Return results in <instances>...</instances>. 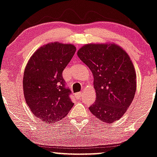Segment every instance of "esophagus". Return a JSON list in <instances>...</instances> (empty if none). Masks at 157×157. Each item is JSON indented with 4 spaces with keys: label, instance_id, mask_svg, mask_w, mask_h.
Segmentation results:
<instances>
[{
    "label": "esophagus",
    "instance_id": "obj_1",
    "mask_svg": "<svg viewBox=\"0 0 157 157\" xmlns=\"http://www.w3.org/2000/svg\"><path fill=\"white\" fill-rule=\"evenodd\" d=\"M82 92H79V93H77V94H76V96H77L78 98H80L81 96H82Z\"/></svg>",
    "mask_w": 157,
    "mask_h": 157
}]
</instances>
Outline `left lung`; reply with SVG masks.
I'll use <instances>...</instances> for the list:
<instances>
[{
  "instance_id": "8db88e82",
  "label": "left lung",
  "mask_w": 157,
  "mask_h": 157,
  "mask_svg": "<svg viewBox=\"0 0 157 157\" xmlns=\"http://www.w3.org/2000/svg\"><path fill=\"white\" fill-rule=\"evenodd\" d=\"M77 56L94 78L96 99L90 112L104 122L118 120L130 106L136 90V73L130 56L114 43L85 45Z\"/></svg>"
}]
</instances>
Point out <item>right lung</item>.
I'll return each instance as SVG.
<instances>
[{
	"instance_id": "obj_1",
	"label": "right lung",
	"mask_w": 157,
	"mask_h": 157,
	"mask_svg": "<svg viewBox=\"0 0 157 157\" xmlns=\"http://www.w3.org/2000/svg\"><path fill=\"white\" fill-rule=\"evenodd\" d=\"M75 51L72 44L51 43L37 49L27 62L23 77L25 98L43 122L51 124L62 120L74 106L62 73Z\"/></svg>"
}]
</instances>
